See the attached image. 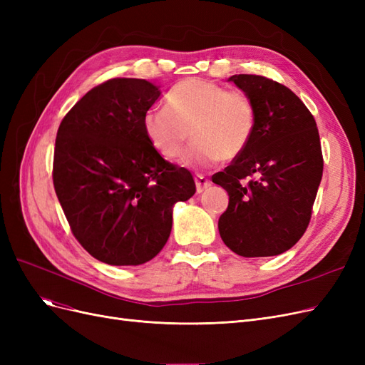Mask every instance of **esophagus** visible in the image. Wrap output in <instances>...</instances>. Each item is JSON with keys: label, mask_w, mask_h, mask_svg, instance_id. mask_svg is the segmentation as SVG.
<instances>
[{"label": "esophagus", "mask_w": 365, "mask_h": 365, "mask_svg": "<svg viewBox=\"0 0 365 365\" xmlns=\"http://www.w3.org/2000/svg\"><path fill=\"white\" fill-rule=\"evenodd\" d=\"M195 182H196V192L197 193H202L205 189H208V187L212 185V181L207 180L205 176H202V175H196Z\"/></svg>", "instance_id": "1"}]
</instances>
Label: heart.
I'll return each mask as SVG.
<instances>
[{"mask_svg": "<svg viewBox=\"0 0 365 365\" xmlns=\"http://www.w3.org/2000/svg\"><path fill=\"white\" fill-rule=\"evenodd\" d=\"M256 125V105L248 94L196 77L176 83L165 97V108H150L143 115L146 138L165 160L181 155L192 130L195 143L181 164L196 170L240 157Z\"/></svg>", "mask_w": 365, "mask_h": 365, "instance_id": "obj_1", "label": "heart"}]
</instances>
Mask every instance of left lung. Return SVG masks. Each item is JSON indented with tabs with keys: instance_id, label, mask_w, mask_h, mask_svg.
I'll return each instance as SVG.
<instances>
[{
	"instance_id": "8db88e82",
	"label": "left lung",
	"mask_w": 365,
	"mask_h": 365,
	"mask_svg": "<svg viewBox=\"0 0 365 365\" xmlns=\"http://www.w3.org/2000/svg\"><path fill=\"white\" fill-rule=\"evenodd\" d=\"M248 94L257 125L247 150L212 176L230 201L217 228L242 257L277 256L292 248L309 225L323 176V153L314 115L289 88L256 74H235ZM247 175L257 178L248 185Z\"/></svg>"
}]
</instances>
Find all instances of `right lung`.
I'll return each mask as SVG.
<instances>
[{
	"mask_svg": "<svg viewBox=\"0 0 365 365\" xmlns=\"http://www.w3.org/2000/svg\"><path fill=\"white\" fill-rule=\"evenodd\" d=\"M160 96L145 79H111L88 91L58 129V200L79 244L114 267L155 257L170 236L173 205L196 192L192 173L165 161L143 129Z\"/></svg>",
	"mask_w": 365,
	"mask_h": 365,
	"instance_id": "right-lung-1",
	"label": "right lung"
}]
</instances>
